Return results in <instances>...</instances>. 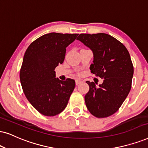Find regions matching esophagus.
<instances>
[{
    "label": "esophagus",
    "instance_id": "1",
    "mask_svg": "<svg viewBox=\"0 0 148 148\" xmlns=\"http://www.w3.org/2000/svg\"><path fill=\"white\" fill-rule=\"evenodd\" d=\"M76 85H79V84H80L82 83V80H80V79H76Z\"/></svg>",
    "mask_w": 148,
    "mask_h": 148
}]
</instances>
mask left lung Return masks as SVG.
Instances as JSON below:
<instances>
[{
  "mask_svg": "<svg viewBox=\"0 0 148 148\" xmlns=\"http://www.w3.org/2000/svg\"><path fill=\"white\" fill-rule=\"evenodd\" d=\"M77 40L92 50L91 72L104 79L98 87L87 81L85 104L95 117H107L118 111L131 89L134 68L130 54L124 44L106 33H82Z\"/></svg>",
  "mask_w": 148,
  "mask_h": 148,
  "instance_id": "left-lung-1",
  "label": "left lung"
}]
</instances>
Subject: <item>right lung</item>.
I'll return each instance as SVG.
<instances>
[{
	"mask_svg": "<svg viewBox=\"0 0 148 148\" xmlns=\"http://www.w3.org/2000/svg\"><path fill=\"white\" fill-rule=\"evenodd\" d=\"M78 34L50 33L33 42L26 50L20 79L26 98L45 116H55L66 107L75 81L55 78V68L64 61L66 48Z\"/></svg>",
	"mask_w": 148,
	"mask_h": 148,
	"instance_id": "1",
	"label": "right lung"
}]
</instances>
